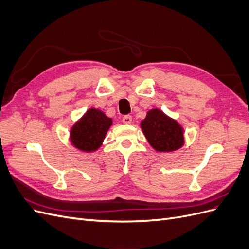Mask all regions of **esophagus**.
Masks as SVG:
<instances>
[{
    "label": "esophagus",
    "instance_id": "34e87169",
    "mask_svg": "<svg viewBox=\"0 0 249 249\" xmlns=\"http://www.w3.org/2000/svg\"><path fill=\"white\" fill-rule=\"evenodd\" d=\"M123 123H124V124H131V123H132V116H131V115H124V116L123 117Z\"/></svg>",
    "mask_w": 249,
    "mask_h": 249
}]
</instances>
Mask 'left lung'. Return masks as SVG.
I'll return each instance as SVG.
<instances>
[{"label":"left lung","mask_w":249,"mask_h":249,"mask_svg":"<svg viewBox=\"0 0 249 249\" xmlns=\"http://www.w3.org/2000/svg\"><path fill=\"white\" fill-rule=\"evenodd\" d=\"M141 129L149 144L158 152H172L184 144V133L180 125L158 109L147 112L141 123Z\"/></svg>","instance_id":"left-lung-1"}]
</instances>
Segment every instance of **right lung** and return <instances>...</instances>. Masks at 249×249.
Masks as SVG:
<instances>
[{"mask_svg":"<svg viewBox=\"0 0 249 249\" xmlns=\"http://www.w3.org/2000/svg\"><path fill=\"white\" fill-rule=\"evenodd\" d=\"M112 124V119L96 109H89L80 122L72 126L71 139L72 144L84 152L99 148Z\"/></svg>","mask_w":249,"mask_h":249,"instance_id":"obj_1","label":"right lung"}]
</instances>
